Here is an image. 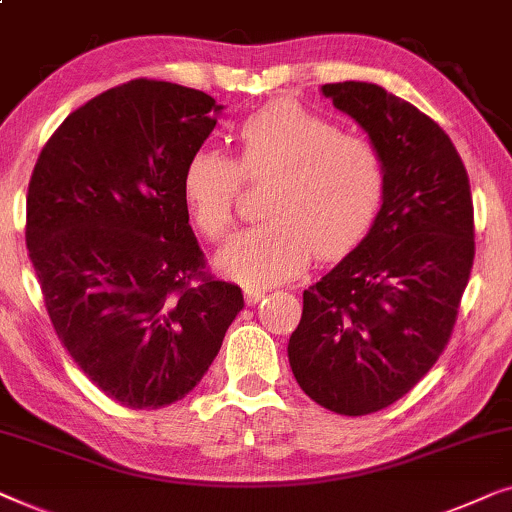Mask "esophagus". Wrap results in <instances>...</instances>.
Wrapping results in <instances>:
<instances>
[{
    "mask_svg": "<svg viewBox=\"0 0 512 512\" xmlns=\"http://www.w3.org/2000/svg\"><path fill=\"white\" fill-rule=\"evenodd\" d=\"M263 296L265 291L258 289V286H247V289H244V300H247V305H256Z\"/></svg>",
    "mask_w": 512,
    "mask_h": 512,
    "instance_id": "esophagus-1",
    "label": "esophagus"
}]
</instances>
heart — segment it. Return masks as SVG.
Instances as JSON below:
<instances>
[{"mask_svg":"<svg viewBox=\"0 0 512 512\" xmlns=\"http://www.w3.org/2000/svg\"><path fill=\"white\" fill-rule=\"evenodd\" d=\"M237 160L195 149L181 174V195L207 240H223L235 223L242 181L272 177L265 195L270 221L235 235L216 265L251 286L296 277L314 251L345 256L366 240L387 191L377 146L296 102L282 100L244 118L235 130Z\"/></svg>","mask_w":512,"mask_h":512,"instance_id":"heart-1","label":"heart"}]
</instances>
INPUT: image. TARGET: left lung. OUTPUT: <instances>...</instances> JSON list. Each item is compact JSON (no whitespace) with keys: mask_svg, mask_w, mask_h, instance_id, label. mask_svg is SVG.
<instances>
[{"mask_svg":"<svg viewBox=\"0 0 512 512\" xmlns=\"http://www.w3.org/2000/svg\"><path fill=\"white\" fill-rule=\"evenodd\" d=\"M321 93L380 149L387 191L366 240L303 293L289 363L321 408L359 417L408 394L450 342L475 256L473 198L452 139L410 102L363 81Z\"/></svg>","mask_w":512,"mask_h":512,"instance_id":"1","label":"left lung"}]
</instances>
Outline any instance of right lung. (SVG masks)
<instances>
[{
    "label": "right lung",
    "instance_id": "1",
    "mask_svg": "<svg viewBox=\"0 0 512 512\" xmlns=\"http://www.w3.org/2000/svg\"><path fill=\"white\" fill-rule=\"evenodd\" d=\"M223 107L135 79L53 132L27 188L25 242L58 338L132 410L181 401L219 354L242 289L209 275L181 174Z\"/></svg>",
    "mask_w": 512,
    "mask_h": 512
}]
</instances>
